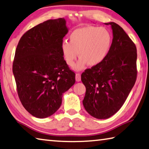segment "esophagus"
Masks as SVG:
<instances>
[{"label": "esophagus", "instance_id": "esophagus-1", "mask_svg": "<svg viewBox=\"0 0 149 149\" xmlns=\"http://www.w3.org/2000/svg\"><path fill=\"white\" fill-rule=\"evenodd\" d=\"M75 81L77 82H79L81 81V74H75Z\"/></svg>", "mask_w": 149, "mask_h": 149}]
</instances>
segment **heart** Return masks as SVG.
<instances>
[{"instance_id":"heart-1","label":"heart","mask_w":149,"mask_h":149,"mask_svg":"<svg viewBox=\"0 0 149 149\" xmlns=\"http://www.w3.org/2000/svg\"><path fill=\"white\" fill-rule=\"evenodd\" d=\"M111 42V34L107 29L85 26L74 30L70 35V42L63 40L61 51L70 66L74 65L79 56L80 58L74 70L80 71L87 64L95 66L102 63L108 55Z\"/></svg>"}]
</instances>
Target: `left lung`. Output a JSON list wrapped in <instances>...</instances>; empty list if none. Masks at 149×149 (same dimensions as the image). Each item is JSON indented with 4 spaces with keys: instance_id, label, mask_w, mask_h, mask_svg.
<instances>
[{
    "instance_id": "1",
    "label": "left lung",
    "mask_w": 149,
    "mask_h": 149,
    "mask_svg": "<svg viewBox=\"0 0 149 149\" xmlns=\"http://www.w3.org/2000/svg\"><path fill=\"white\" fill-rule=\"evenodd\" d=\"M104 24L110 25L113 32L108 55L102 63L81 74L86 87L83 106L89 114L98 119L109 118L120 109L137 77L134 43L117 23Z\"/></svg>"
}]
</instances>
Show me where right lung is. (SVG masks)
<instances>
[{"mask_svg":"<svg viewBox=\"0 0 149 149\" xmlns=\"http://www.w3.org/2000/svg\"><path fill=\"white\" fill-rule=\"evenodd\" d=\"M68 32L64 18L50 19L30 29L21 38L13 63L19 98L32 116L44 118L62 104L63 93L75 82L61 51Z\"/></svg>","mask_w":149,"mask_h":149,"instance_id":"obj_1","label":"right lung"}]
</instances>
